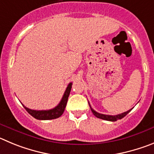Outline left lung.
I'll use <instances>...</instances> for the list:
<instances>
[{
    "instance_id": "1",
    "label": "left lung",
    "mask_w": 154,
    "mask_h": 154,
    "mask_svg": "<svg viewBox=\"0 0 154 154\" xmlns=\"http://www.w3.org/2000/svg\"><path fill=\"white\" fill-rule=\"evenodd\" d=\"M88 103H89V102H88ZM89 105H90V103H89ZM90 107H91V111H92V113H94V115L95 116V117H97V118L102 119V120H108V121H117V120H120V119H122L123 117H125L127 113H130V112L131 111V110L133 109L132 108V109H131V110H127V111L124 112V113H120V114H117V115H114V116H113V115H106V114H102V113H97V112L95 111V110H94V109L91 107V105H90Z\"/></svg>"
}]
</instances>
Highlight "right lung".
Instances as JSON below:
<instances>
[{
  "mask_svg": "<svg viewBox=\"0 0 154 154\" xmlns=\"http://www.w3.org/2000/svg\"><path fill=\"white\" fill-rule=\"evenodd\" d=\"M72 83H70L67 86V89L65 91L63 96L62 97L61 100L59 103V104L57 106H55L53 109L51 110H31L29 108L26 107L24 105L23 106L26 109L27 112L30 113L33 117L37 120H53V119H56L60 117L62 114H63V111L65 110L66 105L67 103V100H68V97L70 95V91H71L72 87Z\"/></svg>",
  "mask_w": 154,
  "mask_h": 154,
  "instance_id": "right-lung-1",
  "label": "right lung"
}]
</instances>
